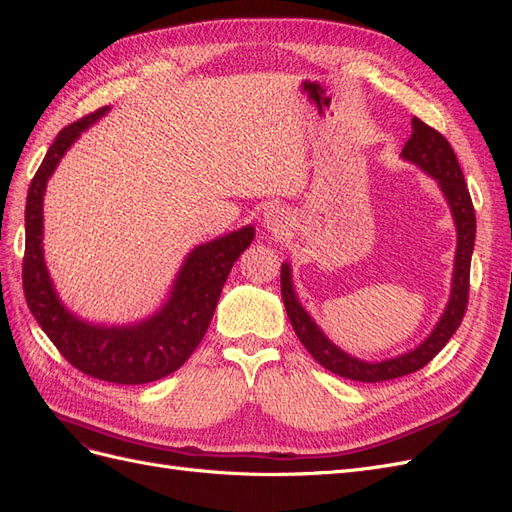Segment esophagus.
<instances>
[{"mask_svg": "<svg viewBox=\"0 0 512 512\" xmlns=\"http://www.w3.org/2000/svg\"><path fill=\"white\" fill-rule=\"evenodd\" d=\"M263 227H266V230L274 236L285 234L289 230V213L280 206L268 208V211L263 213Z\"/></svg>", "mask_w": 512, "mask_h": 512, "instance_id": "obj_1", "label": "esophagus"}]
</instances>
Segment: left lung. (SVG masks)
Returning <instances> with one entry per match:
<instances>
[{"label": "left lung", "instance_id": "8db88e82", "mask_svg": "<svg viewBox=\"0 0 512 512\" xmlns=\"http://www.w3.org/2000/svg\"><path fill=\"white\" fill-rule=\"evenodd\" d=\"M411 128L413 132L401 151V158L422 168L426 175H430L439 183L458 232L449 301L439 318V323L434 325V329L430 331V335L424 339V342L420 346L411 348L409 352L386 358V361H380V363L361 361V358H356L344 352L339 346H335L323 333V329L314 323V318L308 314V310L301 306V301L293 287L289 263H282V270H280L282 301H285L287 316L291 320L293 331L299 337V342L304 344V348L312 354V358L318 365H323L331 373L354 382H386V380H394V377L409 375L428 365L460 327L466 312V304H468L470 259H472V251H475V234H477L475 208H472V200L468 194L460 162L456 154H453L449 141L441 135V132L424 124L420 118L411 120Z\"/></svg>", "mask_w": 512, "mask_h": 512}]
</instances>
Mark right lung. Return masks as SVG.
<instances>
[{
	"label": "right lung",
	"mask_w": 512,
	"mask_h": 512,
	"mask_svg": "<svg viewBox=\"0 0 512 512\" xmlns=\"http://www.w3.org/2000/svg\"><path fill=\"white\" fill-rule=\"evenodd\" d=\"M109 107L65 126L29 185L25 206L23 289L31 314L67 361L82 373L113 384H147L177 371L202 342L221 289L236 259L255 238L246 225L198 244L183 261L158 312L132 325H94L75 316L56 295L44 259V194L48 179L82 132Z\"/></svg>",
	"instance_id": "1"
}]
</instances>
